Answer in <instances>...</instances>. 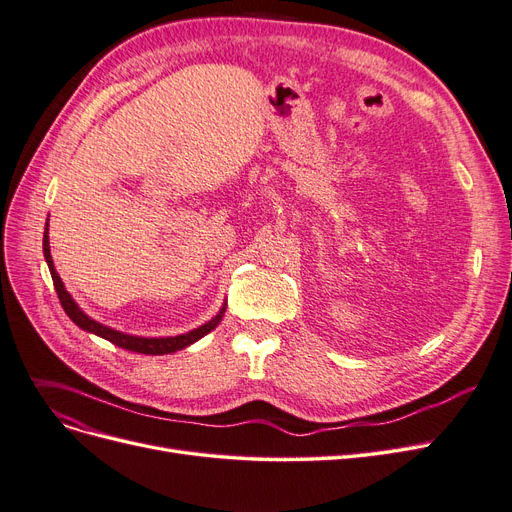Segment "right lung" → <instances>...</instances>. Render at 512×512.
I'll use <instances>...</instances> for the list:
<instances>
[{
    "label": "right lung",
    "instance_id": "obj_1",
    "mask_svg": "<svg viewBox=\"0 0 512 512\" xmlns=\"http://www.w3.org/2000/svg\"><path fill=\"white\" fill-rule=\"evenodd\" d=\"M43 257H46L48 261V268H50V274H52V280H54V288L58 293V299H60V305L62 309L66 311V316H69L79 328L87 330V332H94V335L110 341L117 347H123L127 351H136V353H146V355H165V353H173V351H180L192 343H196L198 339H203L205 335H209V332L213 328H217V324L221 322V318H224L226 314V303L224 307L219 309V314L215 318H211L207 324L198 326L190 332H186V335H177V337H165V339H146V337H131V335H125V332H119V330H113L108 328L96 320H92L87 314H83V309H79V305L73 301V297L66 293V288L58 276V272L54 270V261H52V255H50V238H48V224H46V232H43Z\"/></svg>",
    "mask_w": 512,
    "mask_h": 512
}]
</instances>
